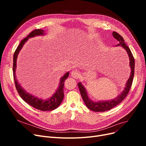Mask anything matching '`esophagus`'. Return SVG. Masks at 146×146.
Returning a JSON list of instances; mask_svg holds the SVG:
<instances>
[{"label":"esophagus","mask_w":146,"mask_h":146,"mask_svg":"<svg viewBox=\"0 0 146 146\" xmlns=\"http://www.w3.org/2000/svg\"><path fill=\"white\" fill-rule=\"evenodd\" d=\"M71 76H72L73 78H76V79H78L79 78V76H80V74L79 73L78 71L77 70H73L72 72L71 73Z\"/></svg>","instance_id":"34e87169"}]
</instances>
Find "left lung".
I'll return each instance as SVG.
<instances>
[{
	"label": "left lung",
	"instance_id": "left-lung-1",
	"mask_svg": "<svg viewBox=\"0 0 146 146\" xmlns=\"http://www.w3.org/2000/svg\"><path fill=\"white\" fill-rule=\"evenodd\" d=\"M112 35L115 39L119 41V44L117 45V46L121 45L127 51L129 59V66L131 67V74L129 76V78L128 79L125 87L124 90L122 92V93L120 94L117 98L112 99L111 101H98V102H94L91 101L88 97V94L86 92V90L80 82L78 83V87L80 90V92L83 101L85 102L86 106L88 108L95 112H105L106 111H108L111 110L112 108H114L115 106L118 105L120 104L127 96V94H128L130 88L131 87L134 75V68H135V61L134 58L133 56V54L129 48V47L126 45L124 38H122L118 33L116 32H113Z\"/></svg>",
	"mask_w": 146,
	"mask_h": 146
}]
</instances>
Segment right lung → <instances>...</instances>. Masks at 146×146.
Returning <instances> with one entry per match:
<instances>
[{
  "label": "right lung",
  "instance_id": "1",
  "mask_svg": "<svg viewBox=\"0 0 146 146\" xmlns=\"http://www.w3.org/2000/svg\"><path fill=\"white\" fill-rule=\"evenodd\" d=\"M44 34H45L42 29H35L31 33H30V34L26 38H24V39L21 41L19 45L18 46L17 48L14 52L13 62V74L15 87H16V89L19 95H20V96L23 100L26 102L29 105L34 107L35 109L43 111H52L56 109L61 104V102L63 101V99L64 98V82L68 78L69 72H67L63 77L61 78L60 82L57 90H56L55 94L50 99H47V100H42L41 99L38 98L27 92L21 87V86L18 83L17 78H15V72H16L17 67V59L18 57V53L19 51L21 50L22 46L24 45L25 42L28 40V38L34 37L36 35H41Z\"/></svg>",
  "mask_w": 146,
  "mask_h": 146
}]
</instances>
